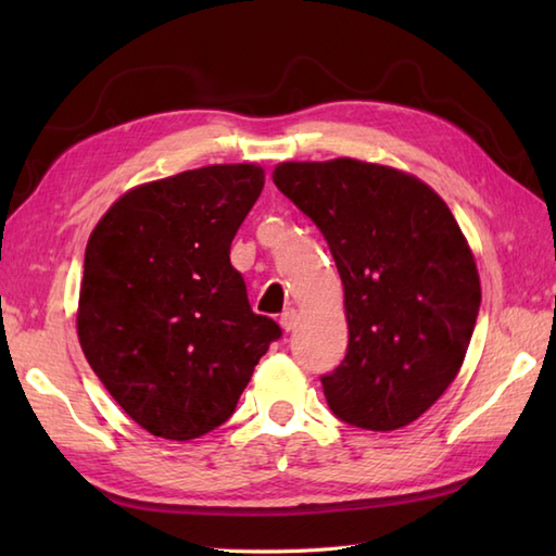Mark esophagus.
<instances>
[{
	"instance_id": "34e87169",
	"label": "esophagus",
	"mask_w": 556,
	"mask_h": 556,
	"mask_svg": "<svg viewBox=\"0 0 556 556\" xmlns=\"http://www.w3.org/2000/svg\"><path fill=\"white\" fill-rule=\"evenodd\" d=\"M279 325H281V329H285V332H291V329H296V325H299V315H296V311L289 308V311L281 313V317H279Z\"/></svg>"
}]
</instances>
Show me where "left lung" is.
Returning a JSON list of instances; mask_svg holds the SVG:
<instances>
[{
	"label": "left lung",
	"instance_id": "1",
	"mask_svg": "<svg viewBox=\"0 0 556 556\" xmlns=\"http://www.w3.org/2000/svg\"><path fill=\"white\" fill-rule=\"evenodd\" d=\"M271 179L323 231L344 285L349 349L320 377L329 408L353 428H404L454 382L473 337L466 236L428 184L382 164L281 162Z\"/></svg>",
	"mask_w": 556,
	"mask_h": 556
}]
</instances>
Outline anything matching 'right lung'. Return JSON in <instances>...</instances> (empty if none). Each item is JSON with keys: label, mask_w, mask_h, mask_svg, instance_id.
Here are the masks:
<instances>
[{"label": "right lung", "mask_w": 556, "mask_h": 556, "mask_svg": "<svg viewBox=\"0 0 556 556\" xmlns=\"http://www.w3.org/2000/svg\"><path fill=\"white\" fill-rule=\"evenodd\" d=\"M265 186L257 164H212L136 186L92 229L78 341L126 416L164 440L219 428L281 337L231 267L236 231Z\"/></svg>", "instance_id": "right-lung-1"}]
</instances>
